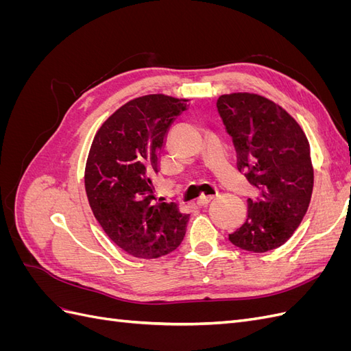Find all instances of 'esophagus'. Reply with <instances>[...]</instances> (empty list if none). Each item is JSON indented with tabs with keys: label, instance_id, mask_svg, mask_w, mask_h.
I'll list each match as a JSON object with an SVG mask.
<instances>
[{
	"label": "esophagus",
	"instance_id": "1",
	"mask_svg": "<svg viewBox=\"0 0 351 351\" xmlns=\"http://www.w3.org/2000/svg\"><path fill=\"white\" fill-rule=\"evenodd\" d=\"M215 196H205V195H202L199 199H197V204L199 205H202V206H204V205H208L209 204V202L212 200V199H214Z\"/></svg>",
	"mask_w": 351,
	"mask_h": 351
}]
</instances>
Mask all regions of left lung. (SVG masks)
I'll return each instance as SVG.
<instances>
[{"instance_id": "8db88e82", "label": "left lung", "mask_w": 351, "mask_h": 351, "mask_svg": "<svg viewBox=\"0 0 351 351\" xmlns=\"http://www.w3.org/2000/svg\"><path fill=\"white\" fill-rule=\"evenodd\" d=\"M217 108L237 152V168L258 189L247 219L228 240L254 253L280 247L300 226L313 190L311 146L293 117L265 97L221 95Z\"/></svg>"}]
</instances>
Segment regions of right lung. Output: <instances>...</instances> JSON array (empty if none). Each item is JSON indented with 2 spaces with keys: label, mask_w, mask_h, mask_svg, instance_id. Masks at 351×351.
Here are the masks:
<instances>
[{
  "label": "right lung",
  "mask_w": 351,
  "mask_h": 351,
  "mask_svg": "<svg viewBox=\"0 0 351 351\" xmlns=\"http://www.w3.org/2000/svg\"><path fill=\"white\" fill-rule=\"evenodd\" d=\"M187 99L162 93L132 99L93 137L84 187L95 218L107 236L134 258H159L182 243L189 214L155 196L165 137Z\"/></svg>",
  "instance_id": "right-lung-1"
}]
</instances>
